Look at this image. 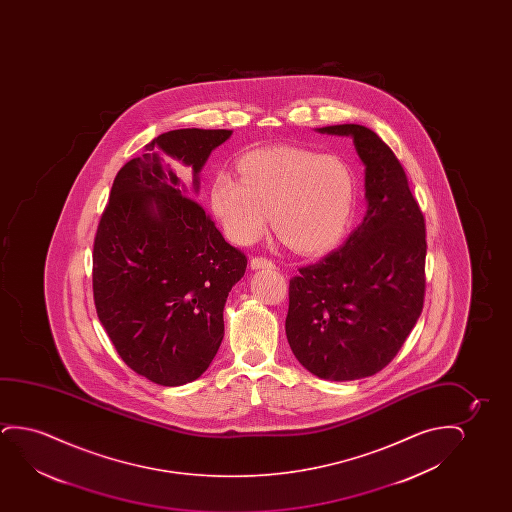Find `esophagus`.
<instances>
[{
	"label": "esophagus",
	"instance_id": "obj_1",
	"mask_svg": "<svg viewBox=\"0 0 512 512\" xmlns=\"http://www.w3.org/2000/svg\"><path fill=\"white\" fill-rule=\"evenodd\" d=\"M250 266H252V269H274L276 264H274L273 260L267 259V257H255L250 262Z\"/></svg>",
	"mask_w": 512,
	"mask_h": 512
}]
</instances>
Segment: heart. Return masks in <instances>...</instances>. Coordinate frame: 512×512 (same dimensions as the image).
Wrapping results in <instances>:
<instances>
[{"label": "heart", "mask_w": 512, "mask_h": 512, "mask_svg": "<svg viewBox=\"0 0 512 512\" xmlns=\"http://www.w3.org/2000/svg\"><path fill=\"white\" fill-rule=\"evenodd\" d=\"M241 180L218 173L211 185V208L225 236L252 245L273 229L295 252L318 253L336 245L357 201L350 166L336 155L308 148L278 147L246 155Z\"/></svg>", "instance_id": "heart-1"}]
</instances>
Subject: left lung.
<instances>
[{
    "mask_svg": "<svg viewBox=\"0 0 512 512\" xmlns=\"http://www.w3.org/2000/svg\"><path fill=\"white\" fill-rule=\"evenodd\" d=\"M320 133L351 136L365 164L364 222L339 250L290 280L287 339L309 372L330 381L385 369L418 322L425 299V218L392 148L369 127Z\"/></svg>",
    "mask_w": 512,
    "mask_h": 512,
    "instance_id": "left-lung-1",
    "label": "left lung"
}]
</instances>
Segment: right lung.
<instances>
[{
    "label": "right lung",
    "mask_w": 512,
    "mask_h": 512,
    "mask_svg": "<svg viewBox=\"0 0 512 512\" xmlns=\"http://www.w3.org/2000/svg\"><path fill=\"white\" fill-rule=\"evenodd\" d=\"M229 129H176L148 143L113 180L92 252L99 322L120 358L162 386L199 378L224 339V306L246 271L168 157L192 166L194 190Z\"/></svg>",
    "instance_id": "1"
}]
</instances>
